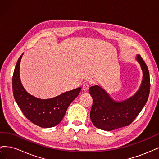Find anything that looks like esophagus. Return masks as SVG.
I'll return each mask as SVG.
<instances>
[{
  "label": "esophagus",
  "instance_id": "34e87169",
  "mask_svg": "<svg viewBox=\"0 0 159 159\" xmlns=\"http://www.w3.org/2000/svg\"><path fill=\"white\" fill-rule=\"evenodd\" d=\"M89 85L88 83H85L84 85H83V87H82V89L83 90L85 91V92H87V91H88L89 89Z\"/></svg>",
  "mask_w": 159,
  "mask_h": 159
}]
</instances>
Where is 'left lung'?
<instances>
[{
	"label": "left lung",
	"mask_w": 159,
	"mask_h": 159,
	"mask_svg": "<svg viewBox=\"0 0 159 159\" xmlns=\"http://www.w3.org/2000/svg\"><path fill=\"white\" fill-rule=\"evenodd\" d=\"M137 60L143 71L141 85L136 93L122 102H115L102 88L91 86L89 89L93 98L90 118L93 125L104 131L129 125L146 104L150 92V77L147 66L140 55Z\"/></svg>",
	"instance_id": "1"
}]
</instances>
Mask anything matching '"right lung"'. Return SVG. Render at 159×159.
I'll return each instance as SVG.
<instances>
[{"instance_id":"add662e5","label":"right lung","mask_w":159,"mask_h":159,"mask_svg":"<svg viewBox=\"0 0 159 159\" xmlns=\"http://www.w3.org/2000/svg\"><path fill=\"white\" fill-rule=\"evenodd\" d=\"M22 55L18 60L12 77L14 99L25 116L32 123L43 128L54 127L63 119L68 106L79 95L81 88L47 99L37 98L29 94L24 88L20 78Z\"/></svg>"}]
</instances>
